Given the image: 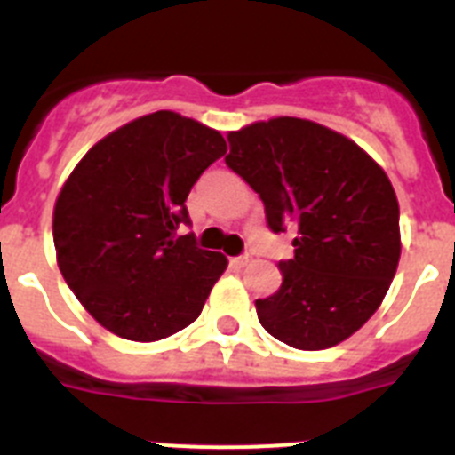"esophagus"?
<instances>
[{
    "label": "esophagus",
    "mask_w": 455,
    "mask_h": 455,
    "mask_svg": "<svg viewBox=\"0 0 455 455\" xmlns=\"http://www.w3.org/2000/svg\"><path fill=\"white\" fill-rule=\"evenodd\" d=\"M251 262V255H248V252H243V255H239V257H232V264H235V267H246V264Z\"/></svg>",
    "instance_id": "obj_1"
}]
</instances>
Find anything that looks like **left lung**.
<instances>
[{
    "label": "left lung",
    "mask_w": 455,
    "mask_h": 455,
    "mask_svg": "<svg viewBox=\"0 0 455 455\" xmlns=\"http://www.w3.org/2000/svg\"><path fill=\"white\" fill-rule=\"evenodd\" d=\"M225 164L264 203L275 235L296 228L283 284L255 300L264 331L300 351L331 348L383 303L399 267L392 182L351 139L300 118L230 132Z\"/></svg>",
    "instance_id": "8db88e82"
}]
</instances>
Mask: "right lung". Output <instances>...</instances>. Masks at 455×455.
Instances as JSON below:
<instances>
[{
  "label": "right lung",
  "instance_id": "obj_1",
  "mask_svg": "<svg viewBox=\"0 0 455 455\" xmlns=\"http://www.w3.org/2000/svg\"><path fill=\"white\" fill-rule=\"evenodd\" d=\"M228 152L172 111L123 124L84 155L54 207L59 268L88 315L123 339L156 341L198 319L228 259L203 251L187 196Z\"/></svg>",
  "mask_w": 455,
  "mask_h": 455
}]
</instances>
